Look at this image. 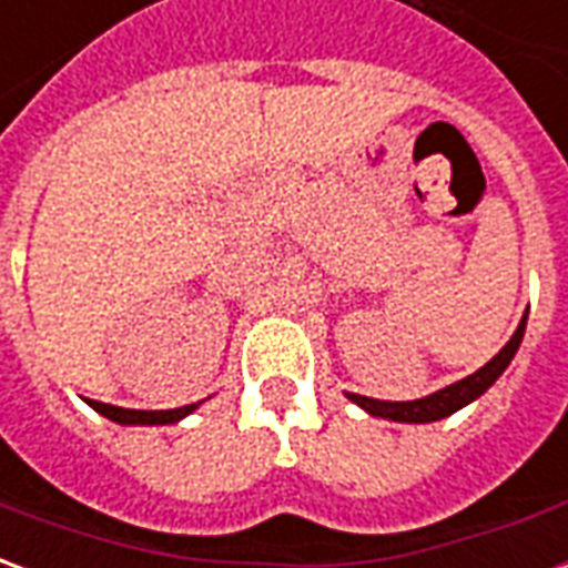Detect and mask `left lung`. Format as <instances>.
<instances>
[{
  "instance_id": "left-lung-1",
  "label": "left lung",
  "mask_w": 568,
  "mask_h": 568,
  "mask_svg": "<svg viewBox=\"0 0 568 568\" xmlns=\"http://www.w3.org/2000/svg\"><path fill=\"white\" fill-rule=\"evenodd\" d=\"M524 332L526 316L520 320V325H517V332L511 334V341L501 346L499 353L489 358L484 368H477L475 374H468L465 381L450 383V386H444V389L426 395V398H414V402H377V398H368V395L356 393H346V398L356 402L362 410H368L371 417L393 419V423H435V419L450 417L459 407L471 405L475 398H480L493 383L499 381L501 371L511 365L514 353H517V346L524 341Z\"/></svg>"
}]
</instances>
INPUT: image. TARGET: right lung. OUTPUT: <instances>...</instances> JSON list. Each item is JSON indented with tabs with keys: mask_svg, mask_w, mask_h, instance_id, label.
Instances as JSON below:
<instances>
[{
	"mask_svg": "<svg viewBox=\"0 0 568 568\" xmlns=\"http://www.w3.org/2000/svg\"><path fill=\"white\" fill-rule=\"evenodd\" d=\"M88 405L103 414L105 419L112 423H121V426H170V423H179L182 417H187L191 410H197V405H185V407H173V410H128V407H115V405H103V402H91Z\"/></svg>",
	"mask_w": 568,
	"mask_h": 568,
	"instance_id": "add662e5",
	"label": "right lung"
}]
</instances>
